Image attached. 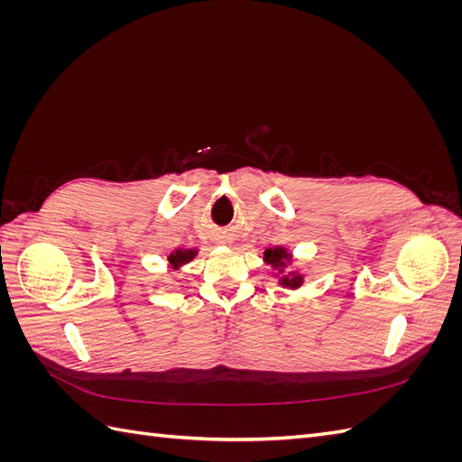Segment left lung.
Wrapping results in <instances>:
<instances>
[{
  "label": "left lung",
  "instance_id": "1",
  "mask_svg": "<svg viewBox=\"0 0 462 462\" xmlns=\"http://www.w3.org/2000/svg\"><path fill=\"white\" fill-rule=\"evenodd\" d=\"M263 263L272 268V277L277 279V285L283 289H300L306 283V273L297 265V258L287 246H272L263 250Z\"/></svg>",
  "mask_w": 462,
  "mask_h": 462
}]
</instances>
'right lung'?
I'll return each mask as SVG.
<instances>
[{"label": "right lung", "instance_id": "right-lung-1", "mask_svg": "<svg viewBox=\"0 0 462 462\" xmlns=\"http://www.w3.org/2000/svg\"><path fill=\"white\" fill-rule=\"evenodd\" d=\"M199 254V248H175L167 254V265L173 272H183V268L187 263H190Z\"/></svg>", "mask_w": 462, "mask_h": 462}]
</instances>
